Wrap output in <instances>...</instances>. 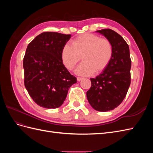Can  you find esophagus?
I'll list each match as a JSON object with an SVG mask.
<instances>
[{"label": "esophagus", "instance_id": "1", "mask_svg": "<svg viewBox=\"0 0 153 153\" xmlns=\"http://www.w3.org/2000/svg\"><path fill=\"white\" fill-rule=\"evenodd\" d=\"M83 79V78H81V77H77V80L78 81H80L81 80Z\"/></svg>", "mask_w": 153, "mask_h": 153}]
</instances>
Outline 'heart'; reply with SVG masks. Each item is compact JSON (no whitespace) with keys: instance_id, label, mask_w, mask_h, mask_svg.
<instances>
[{"instance_id":"b5f03b06","label":"heart","mask_w":153,"mask_h":153,"mask_svg":"<svg viewBox=\"0 0 153 153\" xmlns=\"http://www.w3.org/2000/svg\"><path fill=\"white\" fill-rule=\"evenodd\" d=\"M82 59V62L75 69L79 75L100 73L107 68L113 56L110 41L92 34H84L72 40V46L66 44L61 50V59L69 70L75 67Z\"/></svg>"}]
</instances>
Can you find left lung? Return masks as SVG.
<instances>
[{
    "label": "left lung",
    "instance_id": "left-lung-1",
    "mask_svg": "<svg viewBox=\"0 0 153 153\" xmlns=\"http://www.w3.org/2000/svg\"><path fill=\"white\" fill-rule=\"evenodd\" d=\"M96 32L112 43L113 56L102 73L91 78L87 98L94 110L107 112L118 106L126 96L131 83V61L129 46L121 35L109 29Z\"/></svg>",
    "mask_w": 153,
    "mask_h": 153
}]
</instances>
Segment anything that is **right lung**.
<instances>
[{
    "label": "right lung",
    "mask_w": 153,
    "mask_h": 153,
    "mask_svg": "<svg viewBox=\"0 0 153 153\" xmlns=\"http://www.w3.org/2000/svg\"><path fill=\"white\" fill-rule=\"evenodd\" d=\"M71 34L45 32L27 46L23 61L24 84L34 102L45 108H56L76 83L61 59V50Z\"/></svg>",
    "instance_id": "add662e5"
}]
</instances>
